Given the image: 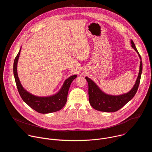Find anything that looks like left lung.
I'll return each instance as SVG.
<instances>
[{"mask_svg":"<svg viewBox=\"0 0 152 152\" xmlns=\"http://www.w3.org/2000/svg\"><path fill=\"white\" fill-rule=\"evenodd\" d=\"M131 43L132 48L138 53L140 59L139 73L134 86L131 90L126 93L117 96L110 95L103 92L93 80L86 76L85 79L88 83L89 102L94 109L102 112H115L121 109L127 102L132 99L135 95L140 85L142 70V63L141 57L132 39L131 40Z\"/></svg>","mask_w":152,"mask_h":152,"instance_id":"1","label":"left lung"}]
</instances>
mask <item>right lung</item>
Listing matches in <instances>:
<instances>
[{"instance_id":"1","label":"right lung","mask_w":152,"mask_h":152,"mask_svg":"<svg viewBox=\"0 0 152 152\" xmlns=\"http://www.w3.org/2000/svg\"><path fill=\"white\" fill-rule=\"evenodd\" d=\"M21 47L16 56L13 66L14 76L18 93L23 100L32 109L41 114H49L61 110L66 104L70 86L77 75H72L64 81L60 90L49 96H37L28 91L21 85L17 73V64Z\"/></svg>"}]
</instances>
